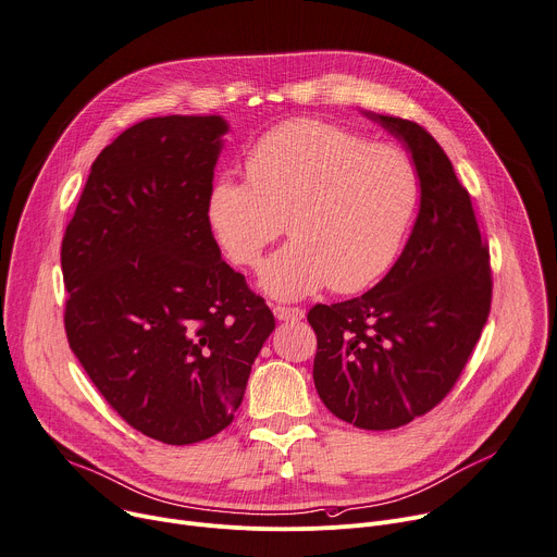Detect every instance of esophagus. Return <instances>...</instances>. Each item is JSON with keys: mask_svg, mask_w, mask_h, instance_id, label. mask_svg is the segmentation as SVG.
Returning <instances> with one entry per match:
<instances>
[{"mask_svg": "<svg viewBox=\"0 0 557 557\" xmlns=\"http://www.w3.org/2000/svg\"><path fill=\"white\" fill-rule=\"evenodd\" d=\"M274 317L278 321H302L305 319V312L300 310V307H285V305H276L274 307Z\"/></svg>", "mask_w": 557, "mask_h": 557, "instance_id": "1", "label": "esophagus"}]
</instances>
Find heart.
Segmentation results:
<instances>
[{"label":"heart","instance_id":"heart-1","mask_svg":"<svg viewBox=\"0 0 557 557\" xmlns=\"http://www.w3.org/2000/svg\"><path fill=\"white\" fill-rule=\"evenodd\" d=\"M247 178L219 176L208 223L225 255L257 268L287 223L292 240L268 261L261 287L283 300L330 285L354 294L387 274L420 206L413 159L332 123L294 119L245 159Z\"/></svg>","mask_w":557,"mask_h":557}]
</instances>
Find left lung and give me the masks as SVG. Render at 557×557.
Returning a JSON list of instances; mask_svg holds the SVG:
<instances>
[{"label":"left lung","mask_w":557,"mask_h":557,"mask_svg":"<svg viewBox=\"0 0 557 557\" xmlns=\"http://www.w3.org/2000/svg\"><path fill=\"white\" fill-rule=\"evenodd\" d=\"M409 150L420 208L403 255L358 298L314 305V385L341 420L385 431L434 409L456 385L491 307L488 252L469 193L438 141L400 116L364 112Z\"/></svg>","instance_id":"1"}]
</instances>
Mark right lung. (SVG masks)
Masks as SVG:
<instances>
[{
  "mask_svg": "<svg viewBox=\"0 0 557 557\" xmlns=\"http://www.w3.org/2000/svg\"><path fill=\"white\" fill-rule=\"evenodd\" d=\"M227 131L219 114L135 123L95 159L61 240L71 349L108 405L165 445L234 420L274 330L208 223Z\"/></svg>",
  "mask_w": 557,
  "mask_h": 557,
  "instance_id": "add662e5",
  "label": "right lung"
}]
</instances>
